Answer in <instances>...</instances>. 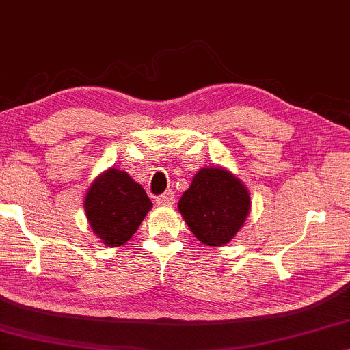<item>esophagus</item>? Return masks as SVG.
<instances>
[{
  "mask_svg": "<svg viewBox=\"0 0 350 350\" xmlns=\"http://www.w3.org/2000/svg\"><path fill=\"white\" fill-rule=\"evenodd\" d=\"M157 203L163 204V206H170L174 203V191L173 190H166L163 195L157 196Z\"/></svg>",
  "mask_w": 350,
  "mask_h": 350,
  "instance_id": "1",
  "label": "esophagus"
}]
</instances>
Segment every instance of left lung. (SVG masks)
<instances>
[{
  "instance_id": "1",
  "label": "left lung",
  "mask_w": 350,
  "mask_h": 350,
  "mask_svg": "<svg viewBox=\"0 0 350 350\" xmlns=\"http://www.w3.org/2000/svg\"><path fill=\"white\" fill-rule=\"evenodd\" d=\"M250 209L245 187L224 168H203L179 200V211L196 238L224 245L243 226Z\"/></svg>"
}]
</instances>
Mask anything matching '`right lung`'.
Returning <instances> with one entry per match:
<instances>
[{
    "instance_id": "right-lung-1",
    "label": "right lung",
    "mask_w": 350,
    "mask_h": 350,
    "mask_svg": "<svg viewBox=\"0 0 350 350\" xmlns=\"http://www.w3.org/2000/svg\"><path fill=\"white\" fill-rule=\"evenodd\" d=\"M83 204L95 234L111 247L126 243L152 208L144 189L114 168L96 177Z\"/></svg>"
}]
</instances>
